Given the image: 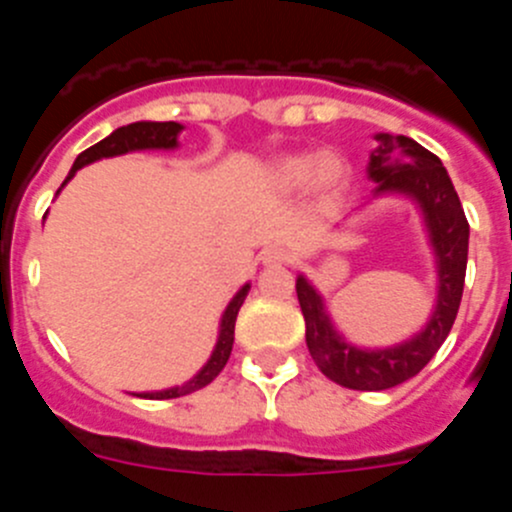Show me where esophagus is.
Listing matches in <instances>:
<instances>
[{
    "label": "esophagus",
    "mask_w": 512,
    "mask_h": 512,
    "mask_svg": "<svg viewBox=\"0 0 512 512\" xmlns=\"http://www.w3.org/2000/svg\"><path fill=\"white\" fill-rule=\"evenodd\" d=\"M261 261H264V264H287L289 261V253L284 251V248H266L264 251V256H261Z\"/></svg>",
    "instance_id": "esophagus-1"
}]
</instances>
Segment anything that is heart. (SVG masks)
I'll return each mask as SVG.
<instances>
[{"instance_id":"heart-1","label":"heart","mask_w":512,"mask_h":512,"mask_svg":"<svg viewBox=\"0 0 512 512\" xmlns=\"http://www.w3.org/2000/svg\"><path fill=\"white\" fill-rule=\"evenodd\" d=\"M348 164L333 153H295L279 158L274 166V182L287 192L310 184L323 197H333L348 184Z\"/></svg>"}]
</instances>
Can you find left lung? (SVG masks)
Wrapping results in <instances>:
<instances>
[{
    "mask_svg": "<svg viewBox=\"0 0 512 512\" xmlns=\"http://www.w3.org/2000/svg\"><path fill=\"white\" fill-rule=\"evenodd\" d=\"M377 140V151L369 158V176L377 182L374 192L413 194L423 207L438 256V305L423 333L413 341L384 351H359L343 343L333 330L323 312V300L307 279H297V300L305 315L312 361L330 382L361 392L390 390L408 382L436 356L459 312L469 251L467 215L441 158L408 135L379 133Z\"/></svg>",
    "mask_w": 512,
    "mask_h": 512,
    "instance_id": "1",
    "label": "left lung"
}]
</instances>
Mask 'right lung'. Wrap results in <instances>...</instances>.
<instances>
[{"instance_id": "add662e5", "label": "right lung", "mask_w": 512, "mask_h": 512, "mask_svg": "<svg viewBox=\"0 0 512 512\" xmlns=\"http://www.w3.org/2000/svg\"><path fill=\"white\" fill-rule=\"evenodd\" d=\"M179 130H182L179 122H133V125L117 128L112 135H107L104 140L94 143L92 148L79 153V158L74 161V169H71V174L66 176V182L76 174V169L92 164V161H97V158L120 156V153L143 151V148H174ZM246 295H248V284L233 297V300H230L228 310H225L223 315V323H220V338H217L215 351H212L210 361L202 366V372L197 374V377L189 379L184 387H174V390H164V392H146V395H138V397H148V400H171V397L189 395V392H197L202 390V387H207L217 374L223 372V366L228 364L230 359V351H233L235 318H238V310H241Z\"/></svg>"}]
</instances>
